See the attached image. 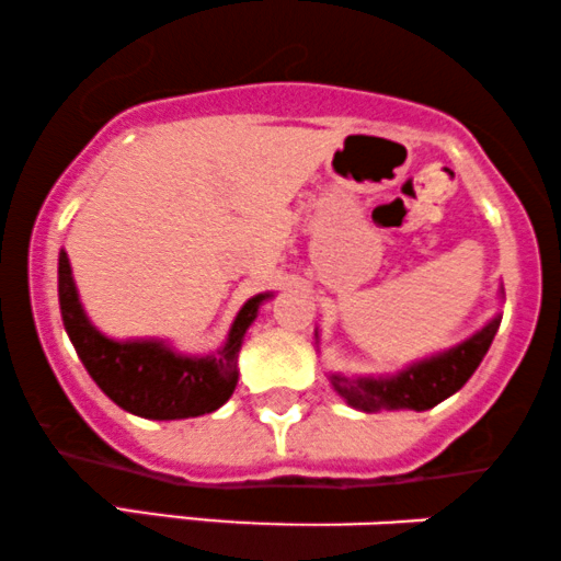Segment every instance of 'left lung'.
Returning <instances> with one entry per match:
<instances>
[{
	"mask_svg": "<svg viewBox=\"0 0 561 561\" xmlns=\"http://www.w3.org/2000/svg\"><path fill=\"white\" fill-rule=\"evenodd\" d=\"M501 317L485 324L478 334L450 347L446 353H437L433 358L411 364L409 369L398 371L392 377H343L332 375V388L345 398L353 409L379 411V409H433L456 390L465 388V382L474 375L488 347H491L495 332H499Z\"/></svg>",
	"mask_w": 561,
	"mask_h": 561,
	"instance_id": "8db88e82",
	"label": "left lung"
}]
</instances>
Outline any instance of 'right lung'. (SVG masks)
Segmentation results:
<instances>
[{"instance_id": "1", "label": "right lung", "mask_w": 561, "mask_h": 561, "mask_svg": "<svg viewBox=\"0 0 561 561\" xmlns=\"http://www.w3.org/2000/svg\"><path fill=\"white\" fill-rule=\"evenodd\" d=\"M57 295L62 324L89 375L113 403L145 420H186L210 414L227 403L237 388V356L242 337L253 324L259 306L268 298L255 295L244 302L221 351L192 358L173 353L169 345L156 340L115 343L96 332L79 302L66 250H60L57 266Z\"/></svg>"}]
</instances>
